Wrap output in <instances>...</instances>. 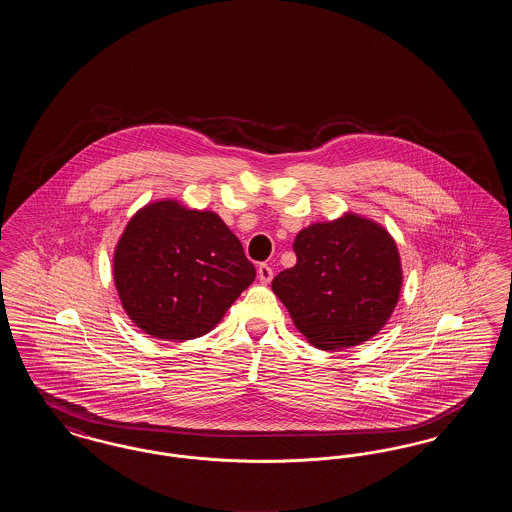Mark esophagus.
<instances>
[{"label": "esophagus", "mask_w": 512, "mask_h": 512, "mask_svg": "<svg viewBox=\"0 0 512 512\" xmlns=\"http://www.w3.org/2000/svg\"><path fill=\"white\" fill-rule=\"evenodd\" d=\"M257 274H259V280H261L263 284H268V282L272 280V268L268 267V265H259Z\"/></svg>", "instance_id": "34e87169"}]
</instances>
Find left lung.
Returning <instances> with one entry per match:
<instances>
[{
	"label": "left lung",
	"instance_id": "8db88e82",
	"mask_svg": "<svg viewBox=\"0 0 512 512\" xmlns=\"http://www.w3.org/2000/svg\"><path fill=\"white\" fill-rule=\"evenodd\" d=\"M293 251L297 263L274 276L272 292L315 347H353L384 328L403 284L399 251L386 228L347 213L303 228Z\"/></svg>",
	"mask_w": 512,
	"mask_h": 512
}]
</instances>
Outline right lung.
Wrapping results in <instances>:
<instances>
[{"label":"right lung","instance_id":"obj_1","mask_svg":"<svg viewBox=\"0 0 512 512\" xmlns=\"http://www.w3.org/2000/svg\"><path fill=\"white\" fill-rule=\"evenodd\" d=\"M113 278L122 309L140 330L184 341L219 324L255 280V267L217 213L163 199L126 224Z\"/></svg>","mask_w":512,"mask_h":512}]
</instances>
